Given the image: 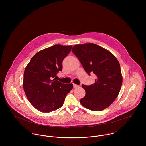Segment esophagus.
Segmentation results:
<instances>
[{"label": "esophagus", "mask_w": 146, "mask_h": 146, "mask_svg": "<svg viewBox=\"0 0 146 146\" xmlns=\"http://www.w3.org/2000/svg\"><path fill=\"white\" fill-rule=\"evenodd\" d=\"M73 85H74V88H78L79 86V85H76L75 84H73Z\"/></svg>", "instance_id": "obj_1"}]
</instances>
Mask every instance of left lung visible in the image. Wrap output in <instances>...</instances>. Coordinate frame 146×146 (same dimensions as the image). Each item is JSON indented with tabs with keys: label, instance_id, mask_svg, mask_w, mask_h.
Returning <instances> with one entry per match:
<instances>
[{
	"label": "left lung",
	"instance_id": "8db88e82",
	"mask_svg": "<svg viewBox=\"0 0 146 146\" xmlns=\"http://www.w3.org/2000/svg\"><path fill=\"white\" fill-rule=\"evenodd\" d=\"M72 52L88 75L93 73L97 78L90 85H82L85 96L80 100L81 104L92 111L104 110L120 92L123 83L120 63L108 50L93 43L75 45Z\"/></svg>",
	"mask_w": 146,
	"mask_h": 146
}]
</instances>
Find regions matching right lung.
Listing matches in <instances>:
<instances>
[{
  "mask_svg": "<svg viewBox=\"0 0 146 146\" xmlns=\"http://www.w3.org/2000/svg\"><path fill=\"white\" fill-rule=\"evenodd\" d=\"M72 45H54L36 53L25 68L23 86L26 96L36 110L50 112L62 106L65 97L72 89V84L56 80L62 70V61Z\"/></svg>",
  "mask_w": 146,
  "mask_h": 146,
  "instance_id": "add662e5",
  "label": "right lung"
}]
</instances>
